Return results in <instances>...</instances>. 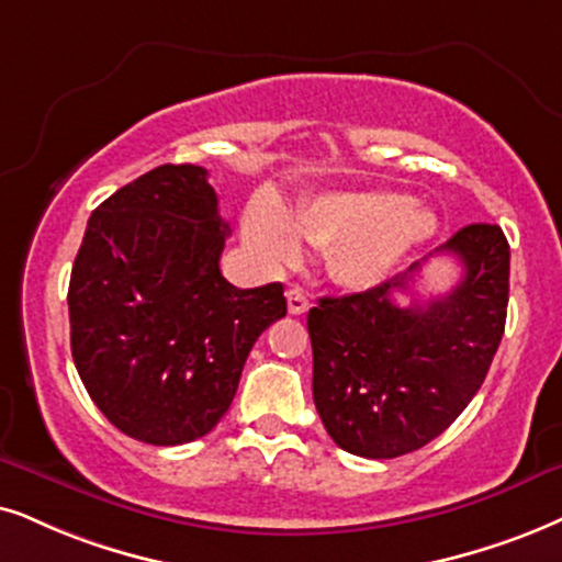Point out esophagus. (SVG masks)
Segmentation results:
<instances>
[{"label":"esophagus","instance_id":"esophagus-1","mask_svg":"<svg viewBox=\"0 0 562 562\" xmlns=\"http://www.w3.org/2000/svg\"><path fill=\"white\" fill-rule=\"evenodd\" d=\"M308 308H311L308 295H305L301 288H290L288 290V311H290V314L303 316Z\"/></svg>","mask_w":562,"mask_h":562}]
</instances>
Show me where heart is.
I'll return each instance as SVG.
<instances>
[{
    "label": "heart",
    "instance_id": "heart-1",
    "mask_svg": "<svg viewBox=\"0 0 562 562\" xmlns=\"http://www.w3.org/2000/svg\"><path fill=\"white\" fill-rule=\"evenodd\" d=\"M436 233V210L396 191L322 194L293 217L277 202L259 199L244 217L246 246L267 269L293 267L303 254V236L308 244L331 248L334 280L350 290H373L392 280Z\"/></svg>",
    "mask_w": 562,
    "mask_h": 562
}]
</instances>
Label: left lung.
Instances as JSON below:
<instances>
[{
	"instance_id": "left-lung-1",
	"label": "left lung",
	"mask_w": 562,
	"mask_h": 562,
	"mask_svg": "<svg viewBox=\"0 0 562 562\" xmlns=\"http://www.w3.org/2000/svg\"><path fill=\"white\" fill-rule=\"evenodd\" d=\"M461 265L451 293L396 303L425 261L383 285L318 297L308 311L314 402L339 449L394 459L423 449L464 412L498 352L508 308V240L474 223L436 248Z\"/></svg>"
}]
</instances>
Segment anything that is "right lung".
<instances>
[{"instance_id": "right-lung-1", "label": "right lung", "mask_w": 562, "mask_h": 562, "mask_svg": "<svg viewBox=\"0 0 562 562\" xmlns=\"http://www.w3.org/2000/svg\"><path fill=\"white\" fill-rule=\"evenodd\" d=\"M228 225L202 166H158L92 212L69 277L77 373L111 425L153 446L215 428L269 324L280 282L240 290L220 272Z\"/></svg>"}]
</instances>
